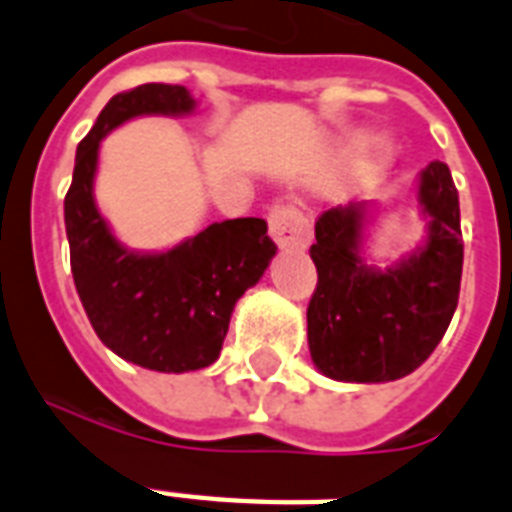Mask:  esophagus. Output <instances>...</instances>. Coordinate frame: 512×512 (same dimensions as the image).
I'll return each mask as SVG.
<instances>
[{"label":"esophagus","instance_id":"esophagus-1","mask_svg":"<svg viewBox=\"0 0 512 512\" xmlns=\"http://www.w3.org/2000/svg\"><path fill=\"white\" fill-rule=\"evenodd\" d=\"M268 225H271L273 241L281 249H305L313 239L311 220L295 204H276L268 212Z\"/></svg>","mask_w":512,"mask_h":512}]
</instances>
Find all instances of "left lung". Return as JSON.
<instances>
[{
    "label": "left lung",
    "instance_id": "8db88e82",
    "mask_svg": "<svg viewBox=\"0 0 512 512\" xmlns=\"http://www.w3.org/2000/svg\"><path fill=\"white\" fill-rule=\"evenodd\" d=\"M428 239L385 271L361 260L366 207H332L316 220L319 284L308 303V345L321 374L390 382L414 372L444 337L462 279L460 196L444 162L420 172Z\"/></svg>",
    "mask_w": 512,
    "mask_h": 512
}]
</instances>
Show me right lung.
Returning a JSON list of instances; mask_svg holds the SVG:
<instances>
[{"mask_svg": "<svg viewBox=\"0 0 512 512\" xmlns=\"http://www.w3.org/2000/svg\"><path fill=\"white\" fill-rule=\"evenodd\" d=\"M193 106L180 84H140L114 95L76 148L63 204L71 273L95 335L116 356L154 372L215 364L233 305L276 255L260 217L212 223L167 252H132L100 215L92 193L100 140L135 116H183Z\"/></svg>", "mask_w": 512, "mask_h": 512, "instance_id": "add662e5", "label": "right lung"}]
</instances>
